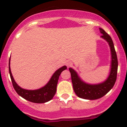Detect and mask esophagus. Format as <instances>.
<instances>
[{"label":"esophagus","instance_id":"1","mask_svg":"<svg viewBox=\"0 0 127 127\" xmlns=\"http://www.w3.org/2000/svg\"><path fill=\"white\" fill-rule=\"evenodd\" d=\"M66 65H67V67H69L72 65V61H68V62L67 63V64H66Z\"/></svg>","mask_w":127,"mask_h":127}]
</instances>
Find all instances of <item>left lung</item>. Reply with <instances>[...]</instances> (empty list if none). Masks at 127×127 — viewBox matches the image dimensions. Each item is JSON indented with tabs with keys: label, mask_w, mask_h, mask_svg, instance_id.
<instances>
[{
	"label": "left lung",
	"mask_w": 127,
	"mask_h": 127,
	"mask_svg": "<svg viewBox=\"0 0 127 127\" xmlns=\"http://www.w3.org/2000/svg\"><path fill=\"white\" fill-rule=\"evenodd\" d=\"M99 30L101 33L103 34L101 37L106 40L109 44L111 47V55H112L111 72L107 80L102 84H98V85H89L82 81L74 70L71 68L69 69L71 72L72 83L74 92L79 98L83 99L93 100V99H99L104 96L112 89L117 79L118 61H117V54L115 50L113 42L110 35L106 33L104 30L101 28H99Z\"/></svg>",
	"instance_id": "obj_1"
}]
</instances>
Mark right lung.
I'll return each mask as SVG.
<instances>
[{
  "label": "right lung",
  "instance_id": "add662e5",
  "mask_svg": "<svg viewBox=\"0 0 127 127\" xmlns=\"http://www.w3.org/2000/svg\"><path fill=\"white\" fill-rule=\"evenodd\" d=\"M8 67L9 73H10L13 87L16 93L26 100L35 103H46V102L51 100L53 98L56 92V86H57L59 77L63 71L67 69V67L66 66H64L58 69L52 75V78L48 82V84L43 87L40 88L39 90H28L21 88L15 82L12 76V74H11V70H10V61H9Z\"/></svg>",
  "mask_w": 127,
  "mask_h": 127
}]
</instances>
